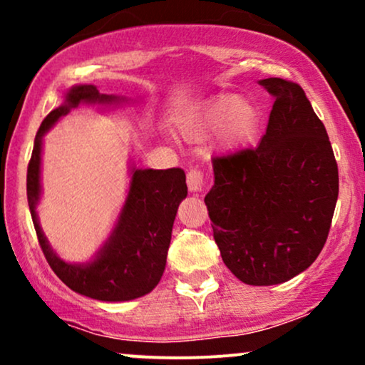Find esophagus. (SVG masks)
Returning a JSON list of instances; mask_svg holds the SVG:
<instances>
[{"label": "esophagus", "mask_w": 365, "mask_h": 365, "mask_svg": "<svg viewBox=\"0 0 365 365\" xmlns=\"http://www.w3.org/2000/svg\"><path fill=\"white\" fill-rule=\"evenodd\" d=\"M187 185L190 192H200L206 185V177H204V171L200 170H190L187 173Z\"/></svg>", "instance_id": "obj_1"}]
</instances>
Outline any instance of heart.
<instances>
[{
    "mask_svg": "<svg viewBox=\"0 0 365 365\" xmlns=\"http://www.w3.org/2000/svg\"><path fill=\"white\" fill-rule=\"evenodd\" d=\"M257 123L259 110L252 103L237 96H223L194 116L183 120L180 132L187 140L200 142L221 130V140L230 148H235L254 135Z\"/></svg>",
    "mask_w": 365,
    "mask_h": 365,
    "instance_id": "obj_1",
    "label": "heart"
}]
</instances>
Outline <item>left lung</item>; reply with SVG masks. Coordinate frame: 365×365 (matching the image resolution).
I'll return each mask as SVG.
<instances>
[{
    "instance_id": "1",
    "label": "left lung",
    "mask_w": 365,
    "mask_h": 365,
    "mask_svg": "<svg viewBox=\"0 0 365 365\" xmlns=\"http://www.w3.org/2000/svg\"><path fill=\"white\" fill-rule=\"evenodd\" d=\"M274 98L261 144L212 159L204 197L221 257L240 282H288L316 261L338 199V165L299 83L259 82Z\"/></svg>"
}]
</instances>
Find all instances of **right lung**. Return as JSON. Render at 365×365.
I'll list each match as a JSON object with an SVG mask.
<instances>
[{"instance_id": "right-lung-1", "label": "right lung", "mask_w": 365, "mask_h": 365, "mask_svg": "<svg viewBox=\"0 0 365 365\" xmlns=\"http://www.w3.org/2000/svg\"><path fill=\"white\" fill-rule=\"evenodd\" d=\"M116 96L99 94L94 86H77L66 92L65 103L46 116L37 130L27 168V200L37 240L54 274L73 292L104 302H123L145 295L159 283L166 266L171 230L178 206L187 197L185 171L132 170L130 190L111 237L89 264L61 261L46 240L36 206L41 195L43 135L54 121L82 103L110 104Z\"/></svg>"}]
</instances>
